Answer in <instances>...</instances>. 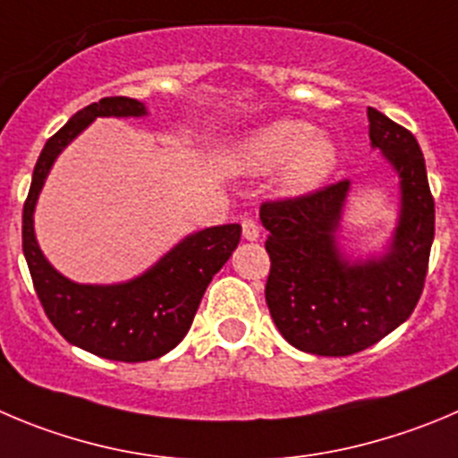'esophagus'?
<instances>
[{
    "label": "esophagus",
    "instance_id": "1",
    "mask_svg": "<svg viewBox=\"0 0 458 458\" xmlns=\"http://www.w3.org/2000/svg\"><path fill=\"white\" fill-rule=\"evenodd\" d=\"M242 234L246 242H258L259 239V228L253 219H243L242 224Z\"/></svg>",
    "mask_w": 458,
    "mask_h": 458
}]
</instances>
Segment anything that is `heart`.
I'll use <instances>...</instances> for the list:
<instances>
[{
  "label": "heart",
  "mask_w": 458,
  "mask_h": 458,
  "mask_svg": "<svg viewBox=\"0 0 458 458\" xmlns=\"http://www.w3.org/2000/svg\"><path fill=\"white\" fill-rule=\"evenodd\" d=\"M336 144L301 119H277L237 144V162L246 171L267 174L280 166L277 187L284 196L318 190L336 169Z\"/></svg>",
  "instance_id": "obj_1"
}]
</instances>
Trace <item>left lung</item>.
<instances>
[{"label":"left lung","instance_id":"obj_1","mask_svg":"<svg viewBox=\"0 0 458 458\" xmlns=\"http://www.w3.org/2000/svg\"><path fill=\"white\" fill-rule=\"evenodd\" d=\"M369 135L400 178L397 225L382 255L350 259L339 228L350 181L259 208L268 230L267 305L280 335L302 352L345 357L391 335L411 316L434 242L425 157L407 128L369 108Z\"/></svg>","mask_w":458,"mask_h":458}]
</instances>
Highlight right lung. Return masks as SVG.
Instances as JSON below:
<instances>
[{"label":"right lung","instance_id":"right-lung-1","mask_svg":"<svg viewBox=\"0 0 458 458\" xmlns=\"http://www.w3.org/2000/svg\"><path fill=\"white\" fill-rule=\"evenodd\" d=\"M147 106L128 97H106L85 106L36 162L22 212V249L47 318L72 345L113 361H151L176 348L190 332L205 289L242 237V225L225 224L187 234L151 268L117 284H79L55 271L42 255L33 212L47 176L63 148L97 117H144Z\"/></svg>","mask_w":458,"mask_h":458}]
</instances>
